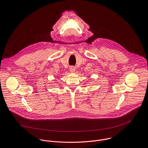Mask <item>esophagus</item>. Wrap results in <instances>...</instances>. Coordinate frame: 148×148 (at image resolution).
I'll return each mask as SVG.
<instances>
[{"label": "esophagus", "mask_w": 148, "mask_h": 148, "mask_svg": "<svg viewBox=\"0 0 148 148\" xmlns=\"http://www.w3.org/2000/svg\"><path fill=\"white\" fill-rule=\"evenodd\" d=\"M69 69H70V72L71 73H74L75 72V71H76V69H75V68L74 66H71Z\"/></svg>", "instance_id": "esophagus-1"}]
</instances>
